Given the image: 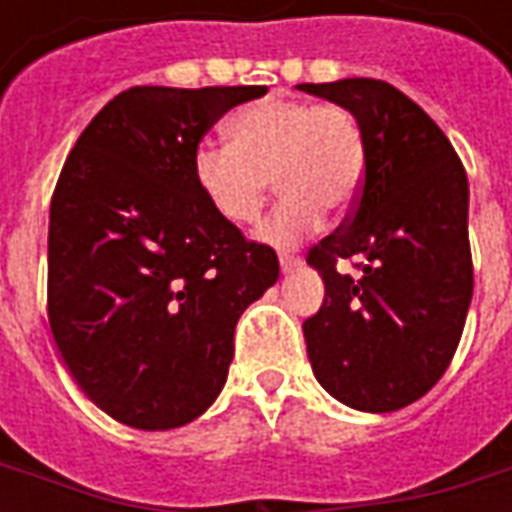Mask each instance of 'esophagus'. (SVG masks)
<instances>
[{"mask_svg":"<svg viewBox=\"0 0 512 512\" xmlns=\"http://www.w3.org/2000/svg\"><path fill=\"white\" fill-rule=\"evenodd\" d=\"M301 266V257L299 255H290V252H282L279 255V268L285 271V274H290V271H296V268Z\"/></svg>","mask_w":512,"mask_h":512,"instance_id":"obj_1","label":"esophagus"}]
</instances>
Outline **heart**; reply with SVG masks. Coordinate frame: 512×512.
Masks as SVG:
<instances>
[{
  "instance_id": "heart-1",
  "label": "heart",
  "mask_w": 512,
  "mask_h": 512,
  "mask_svg": "<svg viewBox=\"0 0 512 512\" xmlns=\"http://www.w3.org/2000/svg\"><path fill=\"white\" fill-rule=\"evenodd\" d=\"M230 142L194 147L191 172L205 202L233 227L260 219L271 180L285 194L260 238L293 246L315 233L323 211L348 213L365 183L367 142L359 117L340 104L266 98L238 109Z\"/></svg>"
}]
</instances>
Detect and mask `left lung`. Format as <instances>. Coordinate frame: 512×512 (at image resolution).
Masks as SVG:
<instances>
[{"label":"left lung","instance_id":"obj_1","mask_svg":"<svg viewBox=\"0 0 512 512\" xmlns=\"http://www.w3.org/2000/svg\"><path fill=\"white\" fill-rule=\"evenodd\" d=\"M299 90L351 109L367 142L354 213L307 255L326 285L304 321L312 373L356 411H397L436 386L461 343L474 288L469 180L444 131L392 84ZM354 256L356 280L336 271Z\"/></svg>","mask_w":512,"mask_h":512}]
</instances>
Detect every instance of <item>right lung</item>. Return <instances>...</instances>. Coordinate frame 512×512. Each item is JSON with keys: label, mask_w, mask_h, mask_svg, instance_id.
<instances>
[{"label": "right lung", "mask_w": 512, "mask_h": 512, "mask_svg": "<svg viewBox=\"0 0 512 512\" xmlns=\"http://www.w3.org/2000/svg\"><path fill=\"white\" fill-rule=\"evenodd\" d=\"M266 87H131L76 139L51 197L49 323L82 392L139 430L205 414L235 323L279 279L194 183L208 128Z\"/></svg>", "instance_id": "obj_1"}]
</instances>
